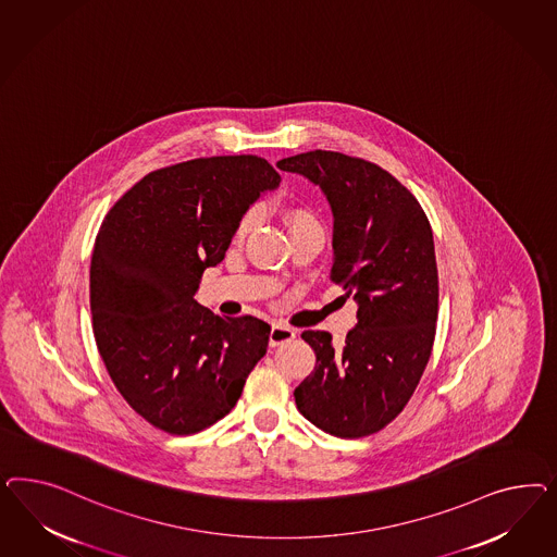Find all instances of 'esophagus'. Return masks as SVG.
<instances>
[{"instance_id":"1","label":"esophagus","mask_w":557,"mask_h":557,"mask_svg":"<svg viewBox=\"0 0 557 557\" xmlns=\"http://www.w3.org/2000/svg\"><path fill=\"white\" fill-rule=\"evenodd\" d=\"M292 338H296V333H294V329H289V326H284V324H280V322H275V324L271 326V347H277V345H284V343H289Z\"/></svg>"}]
</instances>
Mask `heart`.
Listing matches in <instances>:
<instances>
[{
	"instance_id": "obj_1",
	"label": "heart",
	"mask_w": 557,
	"mask_h": 557,
	"mask_svg": "<svg viewBox=\"0 0 557 557\" xmlns=\"http://www.w3.org/2000/svg\"><path fill=\"white\" fill-rule=\"evenodd\" d=\"M255 219H257V210H255V208L247 210V212L240 216V220L236 222L235 240H243L245 236L251 233ZM286 222L287 226H289V231L294 233V231H298V228H302V226L319 224V219H317V214H314L312 210H308V208H289L286 212Z\"/></svg>"
}]
</instances>
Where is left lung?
<instances>
[{"mask_svg":"<svg viewBox=\"0 0 557 557\" xmlns=\"http://www.w3.org/2000/svg\"><path fill=\"white\" fill-rule=\"evenodd\" d=\"M277 168L321 186L331 203V282L354 294L357 324L335 349L324 331H304L317 368L294 389L312 424L341 438L382 431L421 382L437 331L433 231L419 200L386 169L335 151H308Z\"/></svg>","mask_w":557,"mask_h":557,"instance_id":"1","label":"left lung"}]
</instances>
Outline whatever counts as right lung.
Listing matches in <instances>:
<instances>
[{
  "label": "right lung",
  "instance_id": "right-lung-1",
  "mask_svg": "<svg viewBox=\"0 0 557 557\" xmlns=\"http://www.w3.org/2000/svg\"><path fill=\"white\" fill-rule=\"evenodd\" d=\"M280 182L257 154L191 159L145 175L101 220L89 268L96 345L122 398L169 435L226 417L268 351V322L219 317L194 296L236 222Z\"/></svg>",
  "mask_w": 557,
  "mask_h": 557
}]
</instances>
